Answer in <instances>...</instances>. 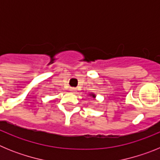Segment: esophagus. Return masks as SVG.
Segmentation results:
<instances>
[{"mask_svg": "<svg viewBox=\"0 0 160 160\" xmlns=\"http://www.w3.org/2000/svg\"><path fill=\"white\" fill-rule=\"evenodd\" d=\"M70 91H72V92H74V91L76 90V89L73 88V87H71V88L70 89Z\"/></svg>", "mask_w": 160, "mask_h": 160, "instance_id": "esophagus-1", "label": "esophagus"}]
</instances>
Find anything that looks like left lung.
<instances>
[{"label": "left lung", "mask_w": 160, "mask_h": 160, "mask_svg": "<svg viewBox=\"0 0 160 160\" xmlns=\"http://www.w3.org/2000/svg\"><path fill=\"white\" fill-rule=\"evenodd\" d=\"M90 96H92L93 98H95V95H94V94H90Z\"/></svg>", "instance_id": "obj_1"}]
</instances>
